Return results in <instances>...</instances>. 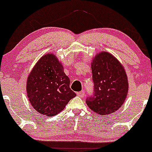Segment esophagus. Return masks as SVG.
Wrapping results in <instances>:
<instances>
[{
    "label": "esophagus",
    "mask_w": 152,
    "mask_h": 152,
    "mask_svg": "<svg viewBox=\"0 0 152 152\" xmlns=\"http://www.w3.org/2000/svg\"><path fill=\"white\" fill-rule=\"evenodd\" d=\"M77 95L80 97H84V96H85V92L83 91H79V92H77Z\"/></svg>",
    "instance_id": "obj_1"
}]
</instances>
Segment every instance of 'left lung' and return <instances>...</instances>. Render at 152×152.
Segmentation results:
<instances>
[{
	"label": "left lung",
	"instance_id": "8db88e82",
	"mask_svg": "<svg viewBox=\"0 0 152 152\" xmlns=\"http://www.w3.org/2000/svg\"><path fill=\"white\" fill-rule=\"evenodd\" d=\"M94 82L93 96L86 103L93 111L108 115L124 103L128 91L126 73L117 59L107 52L98 53L91 63Z\"/></svg>",
	"mask_w": 152,
	"mask_h": 152
}]
</instances>
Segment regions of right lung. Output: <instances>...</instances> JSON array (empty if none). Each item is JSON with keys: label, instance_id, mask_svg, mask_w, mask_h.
Returning a JSON list of instances; mask_svg holds the SVG:
<instances>
[{"label": "right lung", "instance_id": "add662e5", "mask_svg": "<svg viewBox=\"0 0 152 152\" xmlns=\"http://www.w3.org/2000/svg\"><path fill=\"white\" fill-rule=\"evenodd\" d=\"M27 92L32 107L47 116L60 113L76 96L62 64L51 53L42 56L33 67L28 77Z\"/></svg>", "mask_w": 152, "mask_h": 152}]
</instances>
